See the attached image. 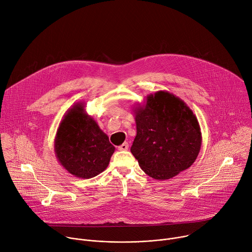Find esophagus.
I'll list each match as a JSON object with an SVG mask.
<instances>
[{"instance_id":"34e87169","label":"esophagus","mask_w":252,"mask_h":252,"mask_svg":"<svg viewBox=\"0 0 252 252\" xmlns=\"http://www.w3.org/2000/svg\"><path fill=\"white\" fill-rule=\"evenodd\" d=\"M128 150V143L127 142H124L123 145H121L119 147V151H127Z\"/></svg>"}]
</instances>
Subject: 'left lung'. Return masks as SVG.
Segmentation results:
<instances>
[{
    "label": "left lung",
    "instance_id": "left-lung-1",
    "mask_svg": "<svg viewBox=\"0 0 252 252\" xmlns=\"http://www.w3.org/2000/svg\"><path fill=\"white\" fill-rule=\"evenodd\" d=\"M136 135L130 152L155 179H168L188 169L201 147L196 117L179 97L159 91L134 109Z\"/></svg>",
    "mask_w": 252,
    "mask_h": 252
}]
</instances>
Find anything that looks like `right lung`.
Segmentation results:
<instances>
[{"instance_id":"obj_1","label":"right lung","mask_w":252,"mask_h":252,"mask_svg":"<svg viewBox=\"0 0 252 252\" xmlns=\"http://www.w3.org/2000/svg\"><path fill=\"white\" fill-rule=\"evenodd\" d=\"M55 153L69 173L80 178H92L109 165L115 147L95 121L84 113L83 103H77L60 124Z\"/></svg>"}]
</instances>
